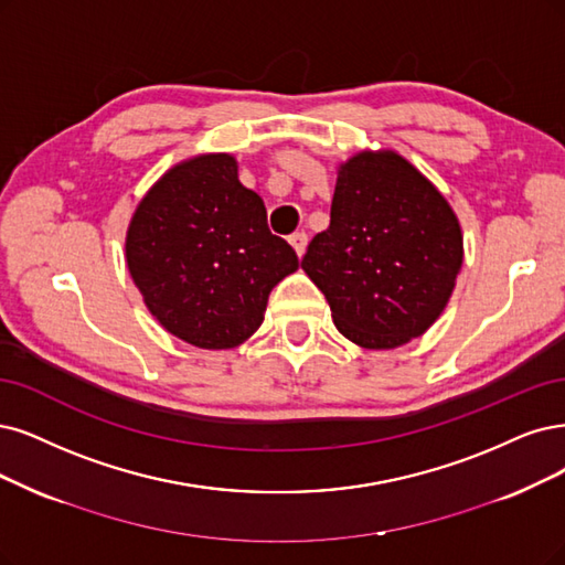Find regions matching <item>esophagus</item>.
Segmentation results:
<instances>
[{
	"label": "esophagus",
	"mask_w": 565,
	"mask_h": 565,
	"mask_svg": "<svg viewBox=\"0 0 565 565\" xmlns=\"http://www.w3.org/2000/svg\"><path fill=\"white\" fill-rule=\"evenodd\" d=\"M288 242H290V246L296 248V254L302 258L305 256V248H307V235L305 233H296V235L288 237Z\"/></svg>",
	"instance_id": "esophagus-1"
}]
</instances>
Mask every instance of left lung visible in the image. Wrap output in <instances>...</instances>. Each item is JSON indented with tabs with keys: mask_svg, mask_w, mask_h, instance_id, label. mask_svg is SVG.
Instances as JSON below:
<instances>
[{
	"mask_svg": "<svg viewBox=\"0 0 565 565\" xmlns=\"http://www.w3.org/2000/svg\"><path fill=\"white\" fill-rule=\"evenodd\" d=\"M461 263L447 200L407 160L380 151L340 167L330 225L309 242L302 269L347 340L395 349L443 315Z\"/></svg>",
	"mask_w": 565,
	"mask_h": 565,
	"instance_id": "8db88e82",
	"label": "left lung"
}]
</instances>
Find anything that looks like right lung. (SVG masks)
I'll list each match as a JSON object with an SVG mask.
<instances>
[{
	"label": "right lung",
	"mask_w": 565,
	"mask_h": 565,
	"mask_svg": "<svg viewBox=\"0 0 565 565\" xmlns=\"http://www.w3.org/2000/svg\"><path fill=\"white\" fill-rule=\"evenodd\" d=\"M125 256L151 315L200 349L254 335L269 290L298 269L294 246L269 233L260 195L225 153L181 162L146 193Z\"/></svg>",
	"instance_id": "1"
}]
</instances>
